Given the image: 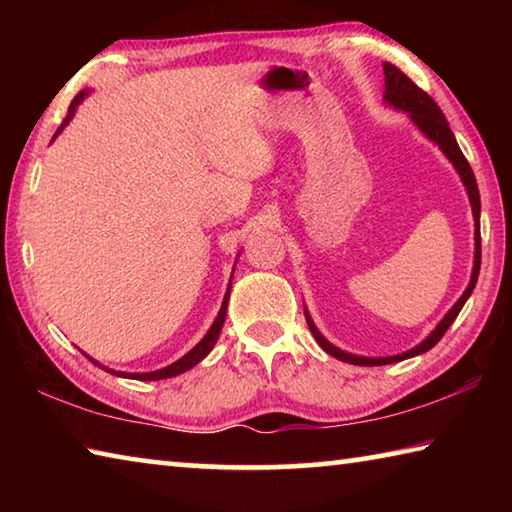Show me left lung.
Segmentation results:
<instances>
[{"mask_svg":"<svg viewBox=\"0 0 512 512\" xmlns=\"http://www.w3.org/2000/svg\"><path fill=\"white\" fill-rule=\"evenodd\" d=\"M384 76H386V92H384V99L391 103V106L400 108L411 112V119L418 124L420 131L429 137V140L436 142L440 146V151H443L452 164L458 171V176H461L463 185L467 189V196H470V203H472V214H474V221H476V230H474V241H476V253H474V271H472V280L467 284V289L461 298H458L456 305L447 311V316L440 320L438 327L433 329V332L424 339L418 348H413L409 352H402V354H395V357H381V359H366V357H357V354H348L339 348H334L332 343H329L323 334L318 332L316 325L311 323L309 314L305 311V318H307V325L311 329V334H314V339L318 341L320 348H323L327 354H332L334 359H341L345 363H352V366H386V363H395V361H404L409 357H415V354H422L431 350L433 345H436L440 339H443V334L449 329V325L454 323L458 311L463 309L465 300L470 298V293L474 291V284L479 280V268H481V232H479V212H481V201H479V187H476V178H474V171L470 167V162L465 160L463 151L458 149L456 144V137L452 133V128H449L447 119L443 115V110L438 108V103L433 101L427 92L422 88H418L409 76H406L400 67H395L391 63H384Z\"/></svg>","mask_w":512,"mask_h":512,"instance_id":"8db88e82","label":"left lung"}]
</instances>
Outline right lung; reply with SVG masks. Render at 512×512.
<instances>
[{
    "mask_svg": "<svg viewBox=\"0 0 512 512\" xmlns=\"http://www.w3.org/2000/svg\"><path fill=\"white\" fill-rule=\"evenodd\" d=\"M88 92H79L74 97V101L69 103V110H67V117L63 119V124H60V128L56 131V135L63 131V126H67V121L72 119V115H74V110H76V106H79V103L83 101V97ZM228 298H230V289H228V293H225V298H223V305H221V311H219V316H216V320H214V325L210 327V332H207L205 336H203V341L196 345V348H192L189 350L183 359H178L176 363H171V366H167V368H162V370H155V372H112V375H119V377H128V379H140V381H155V379H167V377H176V375H180V372H185V370H189V368H194L198 361L201 359H205L207 354H210V350L214 348V343H216V339H219V334H221V327H223V320H225V311H228ZM90 359V357H88ZM92 361V359H90ZM92 363H97V361H92Z\"/></svg>",
    "mask_w": 512,
    "mask_h": 512,
    "instance_id": "add662e5",
    "label": "right lung"
}]
</instances>
